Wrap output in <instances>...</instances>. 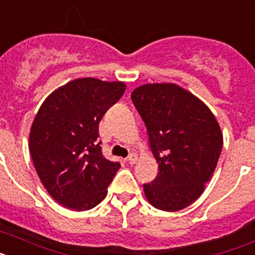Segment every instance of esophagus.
Instances as JSON below:
<instances>
[{
  "label": "esophagus",
  "mask_w": 255,
  "mask_h": 255,
  "mask_svg": "<svg viewBox=\"0 0 255 255\" xmlns=\"http://www.w3.org/2000/svg\"><path fill=\"white\" fill-rule=\"evenodd\" d=\"M127 162L129 164H134L136 163V162H137V155H136V154H129V155H128L127 157Z\"/></svg>",
  "instance_id": "34e87169"
}]
</instances>
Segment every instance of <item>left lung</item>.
Returning a JSON list of instances; mask_svg holds the SVG:
<instances>
[{"instance_id":"8db88e82","label":"left lung","mask_w":255,"mask_h":255,"mask_svg":"<svg viewBox=\"0 0 255 255\" xmlns=\"http://www.w3.org/2000/svg\"><path fill=\"white\" fill-rule=\"evenodd\" d=\"M131 98L159 167L144 184L145 197L159 210H181L202 194L215 171L223 146L219 123L200 98L172 83L141 85Z\"/></svg>"}]
</instances>
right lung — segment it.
I'll use <instances>...</instances> for the list:
<instances>
[{"label":"right lung","mask_w":255,"mask_h":255,"mask_svg":"<svg viewBox=\"0 0 255 255\" xmlns=\"http://www.w3.org/2000/svg\"><path fill=\"white\" fill-rule=\"evenodd\" d=\"M124 91L123 81L75 79L48 96L33 119L29 153L36 172L70 210L97 206L121 167L102 155L98 124Z\"/></svg>","instance_id":"right-lung-1"}]
</instances>
